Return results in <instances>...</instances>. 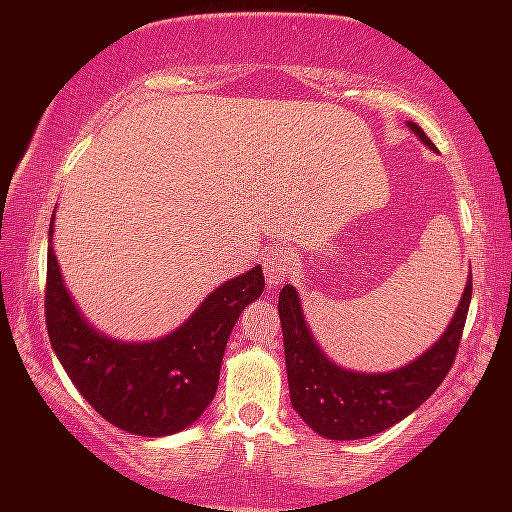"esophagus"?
I'll return each mask as SVG.
<instances>
[{
	"label": "esophagus",
	"mask_w": 512,
	"mask_h": 512,
	"mask_svg": "<svg viewBox=\"0 0 512 512\" xmlns=\"http://www.w3.org/2000/svg\"><path fill=\"white\" fill-rule=\"evenodd\" d=\"M261 263L268 286H277L291 275L293 263L296 261H293V251L286 244H275V247H268V251H265Z\"/></svg>",
	"instance_id": "1"
}]
</instances>
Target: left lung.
<instances>
[{"mask_svg":"<svg viewBox=\"0 0 512 512\" xmlns=\"http://www.w3.org/2000/svg\"><path fill=\"white\" fill-rule=\"evenodd\" d=\"M408 125L429 149H436L417 123ZM471 279L443 338L417 361L380 375L349 373L328 361L307 331L296 289L286 284L279 293L286 375L293 408L307 426L324 438L356 440L375 436L415 412L440 387L457 359L473 296Z\"/></svg>","mask_w":512,"mask_h":512,"instance_id":"8db88e82","label":"left lung"}]
</instances>
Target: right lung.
<instances>
[{
	"instance_id": "add662e5",
	"label": "right lung",
	"mask_w": 512,
	"mask_h": 512,
	"mask_svg": "<svg viewBox=\"0 0 512 512\" xmlns=\"http://www.w3.org/2000/svg\"><path fill=\"white\" fill-rule=\"evenodd\" d=\"M263 286L261 268L244 272L209 293L172 335L125 345L88 326L62 284L53 247H48V338L69 380L107 422L137 436H170L193 424L212 403L230 331Z\"/></svg>"
}]
</instances>
